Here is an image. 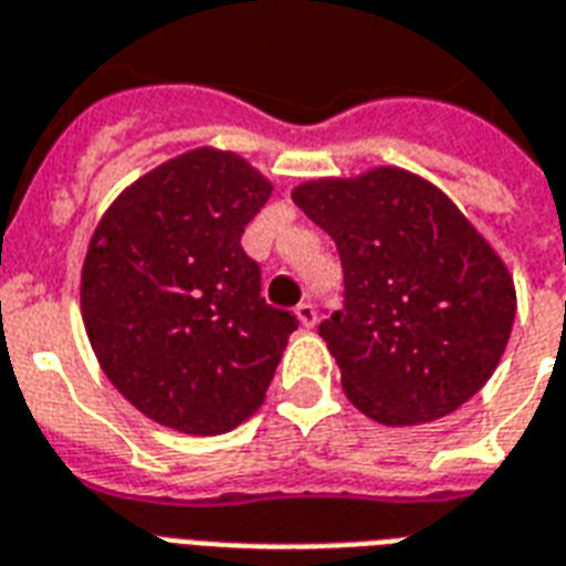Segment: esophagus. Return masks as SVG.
Listing matches in <instances>:
<instances>
[{
  "label": "esophagus",
  "mask_w": 566,
  "mask_h": 566,
  "mask_svg": "<svg viewBox=\"0 0 566 566\" xmlns=\"http://www.w3.org/2000/svg\"><path fill=\"white\" fill-rule=\"evenodd\" d=\"M295 315H297V322L304 324L306 331H310V327H315V322H318V313H315V306L310 304V301H304V304H297L295 306Z\"/></svg>",
  "instance_id": "obj_1"
}]
</instances>
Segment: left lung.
Returning a JSON list of instances; mask_svg holds the SVG:
<instances>
[{
  "instance_id": "8db88e82",
  "label": "left lung",
  "mask_w": 566,
  "mask_h": 566,
  "mask_svg": "<svg viewBox=\"0 0 566 566\" xmlns=\"http://www.w3.org/2000/svg\"><path fill=\"white\" fill-rule=\"evenodd\" d=\"M295 206L331 235L345 304L318 324L360 413L405 428L454 413L496 371L514 277L470 218L405 168L310 179Z\"/></svg>"
}]
</instances>
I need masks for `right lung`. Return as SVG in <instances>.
Instances as JSON below:
<instances>
[{"instance_id":"1","label":"right lung","mask_w":566,"mask_h":566,"mask_svg":"<svg viewBox=\"0 0 566 566\" xmlns=\"http://www.w3.org/2000/svg\"><path fill=\"white\" fill-rule=\"evenodd\" d=\"M242 156L197 147L165 161L96 223L82 322L115 389L174 431H233L265 401L297 318L265 304L242 233L271 197Z\"/></svg>"}]
</instances>
